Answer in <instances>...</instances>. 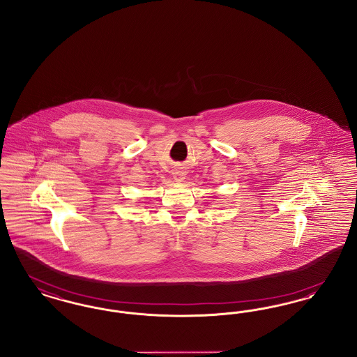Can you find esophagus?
<instances>
[{"instance_id": "obj_1", "label": "esophagus", "mask_w": 357, "mask_h": 357, "mask_svg": "<svg viewBox=\"0 0 357 357\" xmlns=\"http://www.w3.org/2000/svg\"><path fill=\"white\" fill-rule=\"evenodd\" d=\"M185 172L182 170H175L174 171V179L176 181V182H182L183 179H185Z\"/></svg>"}]
</instances>
